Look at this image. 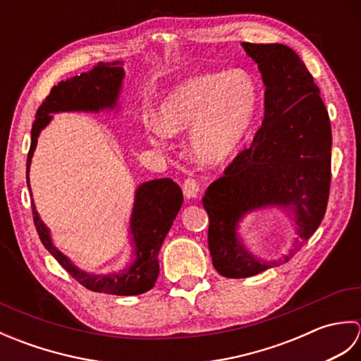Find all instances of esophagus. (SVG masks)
<instances>
[{
  "label": "esophagus",
  "mask_w": 361,
  "mask_h": 361,
  "mask_svg": "<svg viewBox=\"0 0 361 361\" xmlns=\"http://www.w3.org/2000/svg\"><path fill=\"white\" fill-rule=\"evenodd\" d=\"M198 192H200V185H198V181L194 178H188L183 183V194L190 200V198H197Z\"/></svg>",
  "instance_id": "esophagus-1"
}]
</instances>
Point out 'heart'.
Listing matches in <instances>:
<instances>
[{
  "label": "heart",
  "mask_w": 361,
  "mask_h": 361,
  "mask_svg": "<svg viewBox=\"0 0 361 361\" xmlns=\"http://www.w3.org/2000/svg\"><path fill=\"white\" fill-rule=\"evenodd\" d=\"M260 91L242 68L204 73L178 83L159 105L158 122L149 127L150 141L164 145L169 136L189 133V152L203 166L231 158L255 124Z\"/></svg>",
  "instance_id": "b5f03b06"
}]
</instances>
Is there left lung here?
<instances>
[{"label": "left lung", "mask_w": 361, "mask_h": 361, "mask_svg": "<svg viewBox=\"0 0 361 361\" xmlns=\"http://www.w3.org/2000/svg\"><path fill=\"white\" fill-rule=\"evenodd\" d=\"M242 46L262 74L264 121L203 197L212 265L231 279L287 262L323 221L331 188V121L312 74L286 44ZM265 207L286 212L297 234L294 248L276 261L256 258L236 231L245 215Z\"/></svg>", "instance_id": "8db88e82"}]
</instances>
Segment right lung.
<instances>
[{
	"mask_svg": "<svg viewBox=\"0 0 361 361\" xmlns=\"http://www.w3.org/2000/svg\"><path fill=\"white\" fill-rule=\"evenodd\" d=\"M121 60L116 62H99L93 70L62 80L51 90L40 109L37 110L35 121L30 130V149L26 161V180L29 186V167L32 163L37 140L42 130L52 121L54 113L85 111L99 113L118 109L124 68ZM183 204V192L180 186L171 178H158L141 183L135 190V202L130 216V245L132 260L124 270L109 274H94L80 270L71 259L65 256L52 243L49 228L38 216L32 200V216L40 240L57 262L78 279L83 287L99 293L116 296H133L149 291L155 286L159 264L158 252L161 250L169 229Z\"/></svg>",
	"mask_w": 361,
	"mask_h": 361,
	"instance_id": "obj_1",
	"label": "right lung"
}]
</instances>
